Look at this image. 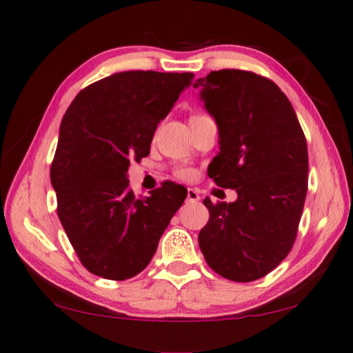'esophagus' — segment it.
I'll return each instance as SVG.
<instances>
[{"instance_id": "34e87169", "label": "esophagus", "mask_w": 353, "mask_h": 353, "mask_svg": "<svg viewBox=\"0 0 353 353\" xmlns=\"http://www.w3.org/2000/svg\"><path fill=\"white\" fill-rule=\"evenodd\" d=\"M186 200H188L189 203H196V201H200V194H198L196 189H194V188H188V191H186Z\"/></svg>"}]
</instances>
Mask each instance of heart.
Wrapping results in <instances>:
<instances>
[{
    "instance_id": "b5f03b06",
    "label": "heart",
    "mask_w": 353,
    "mask_h": 353,
    "mask_svg": "<svg viewBox=\"0 0 353 353\" xmlns=\"http://www.w3.org/2000/svg\"><path fill=\"white\" fill-rule=\"evenodd\" d=\"M174 173L179 179H182V180H192L195 177V171L192 168H186V167L177 168Z\"/></svg>"
}]
</instances>
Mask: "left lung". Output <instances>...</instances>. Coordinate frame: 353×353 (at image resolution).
<instances>
[{
  "instance_id": "obj_1",
  "label": "left lung",
  "mask_w": 353,
  "mask_h": 353,
  "mask_svg": "<svg viewBox=\"0 0 353 353\" xmlns=\"http://www.w3.org/2000/svg\"><path fill=\"white\" fill-rule=\"evenodd\" d=\"M219 128L209 176L236 189L234 203L204 205L210 218L198 243L209 267L232 282L267 276L291 252L307 195L309 155L288 97L252 71L219 70L198 79Z\"/></svg>"
}]
</instances>
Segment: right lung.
Masks as SVG:
<instances>
[{
	"mask_svg": "<svg viewBox=\"0 0 353 353\" xmlns=\"http://www.w3.org/2000/svg\"><path fill=\"white\" fill-rule=\"evenodd\" d=\"M192 73L123 71L80 90L62 117L50 167L58 216L83 267L108 280L137 276L186 198L164 182L137 198L126 177L148 157L164 119Z\"/></svg>",
	"mask_w": 353,
	"mask_h": 353,
	"instance_id": "1",
	"label": "right lung"
}]
</instances>
